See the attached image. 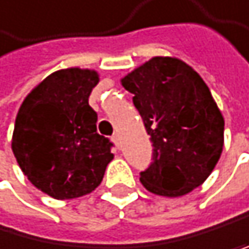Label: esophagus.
<instances>
[{"mask_svg":"<svg viewBox=\"0 0 249 249\" xmlns=\"http://www.w3.org/2000/svg\"><path fill=\"white\" fill-rule=\"evenodd\" d=\"M112 142H114L117 146H120V137H118L117 134H114V135H112Z\"/></svg>","mask_w":249,"mask_h":249,"instance_id":"1","label":"esophagus"}]
</instances>
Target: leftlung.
<instances>
[{"instance_id": "1", "label": "left lung", "mask_w": 249, "mask_h": 249, "mask_svg": "<svg viewBox=\"0 0 249 249\" xmlns=\"http://www.w3.org/2000/svg\"><path fill=\"white\" fill-rule=\"evenodd\" d=\"M152 142V161L140 172L157 196L178 197L200 186L223 149L222 112L191 66L154 56L122 80Z\"/></svg>"}]
</instances>
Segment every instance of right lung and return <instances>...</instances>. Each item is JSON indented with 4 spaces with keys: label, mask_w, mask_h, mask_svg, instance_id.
I'll use <instances>...</instances> for the list:
<instances>
[{
    "label": "right lung",
    "mask_w": 249,
    "mask_h": 249,
    "mask_svg": "<svg viewBox=\"0 0 249 249\" xmlns=\"http://www.w3.org/2000/svg\"><path fill=\"white\" fill-rule=\"evenodd\" d=\"M97 83L95 71H56L18 110L12 137L18 165L30 183L58 200L92 193L114 159V144L97 132V112L89 106Z\"/></svg>",
    "instance_id": "add662e5"
}]
</instances>
